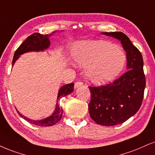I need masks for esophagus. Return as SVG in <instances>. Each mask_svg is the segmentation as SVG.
I'll use <instances>...</instances> for the list:
<instances>
[{
    "label": "esophagus",
    "mask_w": 155,
    "mask_h": 155,
    "mask_svg": "<svg viewBox=\"0 0 155 155\" xmlns=\"http://www.w3.org/2000/svg\"><path fill=\"white\" fill-rule=\"evenodd\" d=\"M83 85V83H82V82H76V83H74V88H78V87L82 86Z\"/></svg>",
    "instance_id": "34e87169"
}]
</instances>
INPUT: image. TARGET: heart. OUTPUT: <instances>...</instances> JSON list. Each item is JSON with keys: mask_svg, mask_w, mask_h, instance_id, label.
Returning a JSON list of instances; mask_svg holds the SVG:
<instances>
[{"mask_svg": "<svg viewBox=\"0 0 155 155\" xmlns=\"http://www.w3.org/2000/svg\"><path fill=\"white\" fill-rule=\"evenodd\" d=\"M72 55L75 64L85 68L87 79L98 84L115 79L127 62L121 48L102 40L78 41L72 46Z\"/></svg>", "mask_w": 155, "mask_h": 155, "instance_id": "b5f03b06", "label": "heart"}]
</instances>
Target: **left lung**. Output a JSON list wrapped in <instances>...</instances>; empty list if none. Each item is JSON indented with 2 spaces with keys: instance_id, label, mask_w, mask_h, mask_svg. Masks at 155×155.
<instances>
[{
  "instance_id": "obj_1",
  "label": "left lung",
  "mask_w": 155,
  "mask_h": 155,
  "mask_svg": "<svg viewBox=\"0 0 155 155\" xmlns=\"http://www.w3.org/2000/svg\"><path fill=\"white\" fill-rule=\"evenodd\" d=\"M102 34L120 40L127 52L128 70L125 73L108 85L89 86L90 116L95 123L110 127L124 123L138 111L144 98L146 80L142 55L129 37L120 31Z\"/></svg>"
}]
</instances>
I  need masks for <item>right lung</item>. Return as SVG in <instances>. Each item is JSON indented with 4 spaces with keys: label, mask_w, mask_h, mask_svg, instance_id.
<instances>
[{
    "label": "right lung",
    "mask_w": 155,
    "mask_h": 155,
    "mask_svg": "<svg viewBox=\"0 0 155 155\" xmlns=\"http://www.w3.org/2000/svg\"><path fill=\"white\" fill-rule=\"evenodd\" d=\"M54 33V32H53ZM51 33L50 34H41L39 33H34L31 35H30L29 37L26 38V40L23 42L21 45L19 46V47L16 49V51L14 53V56H13V62H12V65L14 64L15 62L17 59L18 58L19 56L21 54H24V53L28 52V51H44L45 49H47L50 45V41H49V38L52 35ZM73 87H74V83H70L64 85V86H62L59 91L58 96H57V101L59 99L62 98V97H64L66 95H68L71 93L73 91ZM18 114L21 117L24 118L25 120L30 122V123L34 124V125L37 126H41V127H49V126L54 125L58 122L62 118V107L60 106V105L58 104V101H57L56 108L54 113L52 114V115H51L49 117L44 118L42 120H38V121H34V120L30 119L25 117L24 116H23L22 114H21L18 110H17Z\"/></svg>",
    "instance_id": "obj_1"
}]
</instances>
